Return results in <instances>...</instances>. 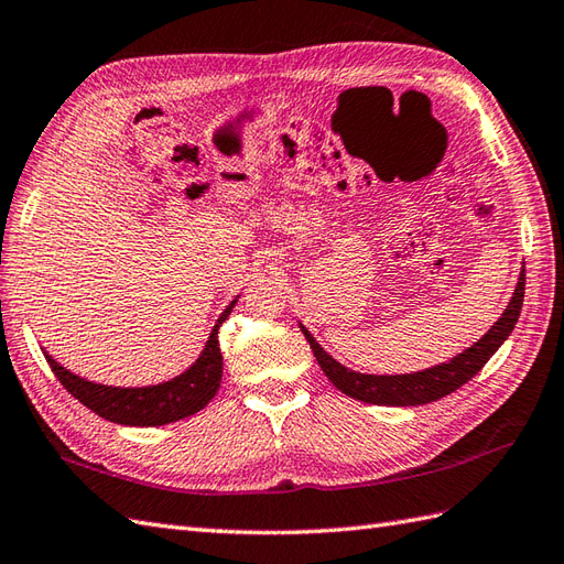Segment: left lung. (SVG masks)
<instances>
[{
    "mask_svg": "<svg viewBox=\"0 0 564 564\" xmlns=\"http://www.w3.org/2000/svg\"><path fill=\"white\" fill-rule=\"evenodd\" d=\"M523 285H527V271L521 269L512 303L507 305L502 317L495 322L492 329L482 336L478 344L466 348L462 356L452 358L449 362H442L437 368L413 372V375L379 377V375L352 372L344 368L341 362H336L329 352L322 350V346L314 341L305 326H300V329H303L324 375L329 377V382L336 389H341L346 397L365 401V403H375V405H423L452 394V391L464 387L470 377H476L482 370V365L492 358V352L505 344V338L514 329L521 305H523Z\"/></svg>",
    "mask_w": 564,
    "mask_h": 564,
    "instance_id": "left-lung-1",
    "label": "left lung"
}]
</instances>
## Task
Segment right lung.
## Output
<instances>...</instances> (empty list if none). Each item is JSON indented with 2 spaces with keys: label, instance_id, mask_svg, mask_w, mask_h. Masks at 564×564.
I'll return each mask as SVG.
<instances>
[{
  "label": "right lung",
  "instance_id": "1",
  "mask_svg": "<svg viewBox=\"0 0 564 564\" xmlns=\"http://www.w3.org/2000/svg\"><path fill=\"white\" fill-rule=\"evenodd\" d=\"M235 303L226 307L216 322L208 344L192 368L175 379H170L165 384L155 387H141V389H120V387H105L94 384L88 379H82L64 370L50 356L47 362L52 372L62 382V387L69 391L74 399L82 401L86 409L98 413L100 417L110 423L120 425H137V427H151V425H167L175 423L180 417H187L196 411H202L204 405L216 397L220 387L223 375V356L218 348V326L228 319Z\"/></svg>",
  "mask_w": 564,
  "mask_h": 564
}]
</instances>
